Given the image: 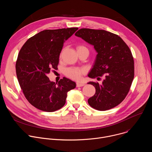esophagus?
Returning <instances> with one entry per match:
<instances>
[{"mask_svg": "<svg viewBox=\"0 0 152 152\" xmlns=\"http://www.w3.org/2000/svg\"><path fill=\"white\" fill-rule=\"evenodd\" d=\"M84 85H85V84L83 83H82V82H77L76 83L77 87H80V86H83Z\"/></svg>", "mask_w": 152, "mask_h": 152, "instance_id": "obj_1", "label": "esophagus"}]
</instances>
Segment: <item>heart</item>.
Instances as JSON below:
<instances>
[{"label": "heart", "mask_w": 152, "mask_h": 152, "mask_svg": "<svg viewBox=\"0 0 152 152\" xmlns=\"http://www.w3.org/2000/svg\"><path fill=\"white\" fill-rule=\"evenodd\" d=\"M80 49H86L85 46H80L77 48V50ZM85 73V70L84 69H79V68H69L65 71V74L69 77L74 79V80H80L81 79L82 75Z\"/></svg>", "instance_id": "obj_1"}]
</instances>
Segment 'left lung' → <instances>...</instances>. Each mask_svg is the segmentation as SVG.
I'll list each match as a JSON object with an SVG mask.
<instances>
[{
    "label": "left lung",
    "mask_w": 152,
    "mask_h": 152,
    "mask_svg": "<svg viewBox=\"0 0 152 152\" xmlns=\"http://www.w3.org/2000/svg\"><path fill=\"white\" fill-rule=\"evenodd\" d=\"M94 46L97 53L88 76L100 79L102 85L88 83L96 88L88 104L98 111H106L119 104L126 97L134 77V61L131 50L118 35L104 30L82 28L75 33Z\"/></svg>",
    "instance_id": "obj_1"
}]
</instances>
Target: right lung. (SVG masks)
Here are the masks:
<instances>
[{"mask_svg": "<svg viewBox=\"0 0 152 152\" xmlns=\"http://www.w3.org/2000/svg\"><path fill=\"white\" fill-rule=\"evenodd\" d=\"M77 28L45 30L27 40L20 49L15 64L17 77L28 102L37 109L57 111L66 103L67 93L76 83L64 77L57 83L47 75L56 69L64 42Z\"/></svg>", "mask_w": 152, "mask_h": 152, "instance_id": "obj_1", "label": "right lung"}]
</instances>
